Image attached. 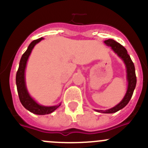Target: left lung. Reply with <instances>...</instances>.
I'll return each instance as SVG.
<instances>
[{"label":"left lung","mask_w":148,"mask_h":148,"mask_svg":"<svg viewBox=\"0 0 148 148\" xmlns=\"http://www.w3.org/2000/svg\"><path fill=\"white\" fill-rule=\"evenodd\" d=\"M104 43H105L106 45L111 46L112 49L124 61L125 65H126L127 79L128 82L127 90L126 94H125L122 100L117 105L107 110H96L98 112L108 113L109 114V113H114L119 111L121 109L124 108L128 104L132 95H133V92L135 90V86H136L137 78L136 75H135V65H134L130 55L127 53L126 49L113 39H107L104 41Z\"/></svg>","instance_id":"1"}]
</instances>
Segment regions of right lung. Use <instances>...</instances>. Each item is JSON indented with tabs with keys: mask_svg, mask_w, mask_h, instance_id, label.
Masks as SVG:
<instances>
[{
	"mask_svg": "<svg viewBox=\"0 0 148 148\" xmlns=\"http://www.w3.org/2000/svg\"><path fill=\"white\" fill-rule=\"evenodd\" d=\"M42 39H44V38H38V39L33 41L29 44L27 50L22 55L16 77L18 94L19 99H20L22 105L31 112L36 114H41V115L48 114L53 112L55 110H56L61 105V104L56 106H52V107H45V106L40 105L30 96L27 89H26V82H25V69H26V63H27L28 59L31 54V51L34 49V46Z\"/></svg>",
	"mask_w": 148,
	"mask_h": 148,
	"instance_id": "add662e5",
	"label": "right lung"
}]
</instances>
